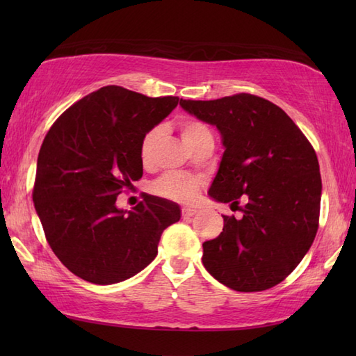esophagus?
Masks as SVG:
<instances>
[{
    "label": "esophagus",
    "instance_id": "esophagus-1",
    "mask_svg": "<svg viewBox=\"0 0 356 356\" xmlns=\"http://www.w3.org/2000/svg\"><path fill=\"white\" fill-rule=\"evenodd\" d=\"M194 214H197V209L191 208V207H184L182 208V216L184 217H193Z\"/></svg>",
    "mask_w": 356,
    "mask_h": 356
}]
</instances>
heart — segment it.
<instances>
[{
	"mask_svg": "<svg viewBox=\"0 0 356 356\" xmlns=\"http://www.w3.org/2000/svg\"><path fill=\"white\" fill-rule=\"evenodd\" d=\"M179 131L182 136L184 142L188 148H193L197 145L199 142L205 140L208 138H213V134L208 130L205 124L199 122L194 119H184L179 122ZM162 130L161 127H153L143 134L140 142V159L143 163H149L153 161L154 149L157 147V142L161 139ZM200 190V180L190 174H177V172H168L163 174L161 179H157L153 184L154 194L161 195V197L170 199L174 202H191L197 197Z\"/></svg>",
	"mask_w": 356,
	"mask_h": 356,
	"instance_id": "obj_1",
	"label": "heart"
}]
</instances>
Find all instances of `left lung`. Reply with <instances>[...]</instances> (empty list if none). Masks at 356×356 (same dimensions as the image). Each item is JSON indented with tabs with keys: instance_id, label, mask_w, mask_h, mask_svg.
Returning <instances> with one entry per match:
<instances>
[{
	"instance_id": "obj_1",
	"label": "left lung",
	"mask_w": 356,
	"mask_h": 356,
	"mask_svg": "<svg viewBox=\"0 0 356 356\" xmlns=\"http://www.w3.org/2000/svg\"><path fill=\"white\" fill-rule=\"evenodd\" d=\"M180 107L222 136L223 156L208 195L237 205L223 231L203 243V266L238 292L269 289L291 274L318 229L321 176L311 143L286 113L263 97L234 95Z\"/></svg>"
}]
</instances>
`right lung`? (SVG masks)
Masks as SVG:
<instances>
[{"label": "right lung", "mask_w": 356, "mask_h": 356, "mask_svg": "<svg viewBox=\"0 0 356 356\" xmlns=\"http://www.w3.org/2000/svg\"><path fill=\"white\" fill-rule=\"evenodd\" d=\"M177 104L176 96L107 86L64 111L44 138L36 214L51 251L86 282L113 284L139 274L156 259L162 232L180 220L177 203L149 194L131 211L116 207L143 174V134Z\"/></svg>", "instance_id": "obj_1"}]
</instances>
